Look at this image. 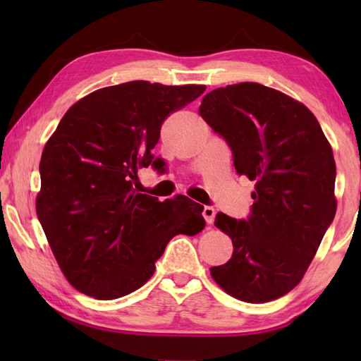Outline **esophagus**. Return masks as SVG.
<instances>
[{
    "label": "esophagus",
    "mask_w": 361,
    "mask_h": 361,
    "mask_svg": "<svg viewBox=\"0 0 361 361\" xmlns=\"http://www.w3.org/2000/svg\"><path fill=\"white\" fill-rule=\"evenodd\" d=\"M202 214H203V219L206 220V224H208V225L214 224V217H216V209H214L212 206H204Z\"/></svg>",
    "instance_id": "esophagus-1"
}]
</instances>
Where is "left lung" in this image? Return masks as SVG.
Masks as SVG:
<instances>
[{"label":"left lung","mask_w":361,"mask_h":361,"mask_svg":"<svg viewBox=\"0 0 361 361\" xmlns=\"http://www.w3.org/2000/svg\"><path fill=\"white\" fill-rule=\"evenodd\" d=\"M200 116L231 149L235 172L256 183L247 219L216 216L234 251L212 278L240 301L281 298L302 279L335 217L331 144L307 106L260 83L211 91Z\"/></svg>","instance_id":"obj_1"}]
</instances>
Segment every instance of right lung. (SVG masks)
I'll return each instance as SVG.
<instances>
[{"label": "right lung", "mask_w": 361, "mask_h": 361, "mask_svg": "<svg viewBox=\"0 0 361 361\" xmlns=\"http://www.w3.org/2000/svg\"><path fill=\"white\" fill-rule=\"evenodd\" d=\"M203 85L135 80L97 90L65 113L40 161L37 216L74 288L116 299L150 279L176 234L204 228L203 206L185 195L158 202L137 192V169L158 166L152 149L169 114Z\"/></svg>", "instance_id": "right-lung-1"}]
</instances>
